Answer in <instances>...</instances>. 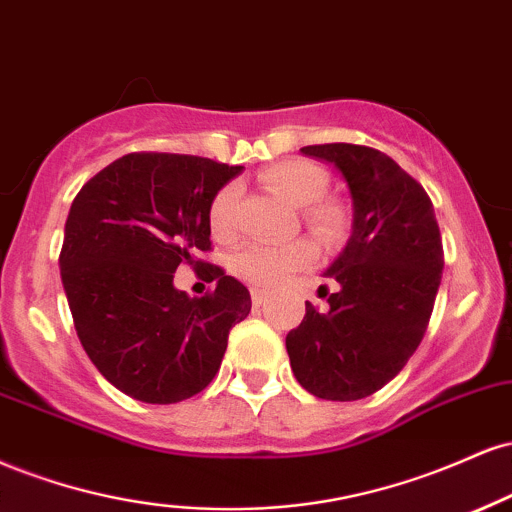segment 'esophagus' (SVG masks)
<instances>
[{
    "label": "esophagus",
    "instance_id": "34e87169",
    "mask_svg": "<svg viewBox=\"0 0 512 512\" xmlns=\"http://www.w3.org/2000/svg\"><path fill=\"white\" fill-rule=\"evenodd\" d=\"M251 299H254V304H263L268 299V292L261 290V287H251Z\"/></svg>",
    "mask_w": 512,
    "mask_h": 512
}]
</instances>
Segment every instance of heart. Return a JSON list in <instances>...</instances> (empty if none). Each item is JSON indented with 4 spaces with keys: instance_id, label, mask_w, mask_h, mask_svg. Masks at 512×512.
<instances>
[{
    "instance_id": "heart-1",
    "label": "heart",
    "mask_w": 512,
    "mask_h": 512,
    "mask_svg": "<svg viewBox=\"0 0 512 512\" xmlns=\"http://www.w3.org/2000/svg\"><path fill=\"white\" fill-rule=\"evenodd\" d=\"M263 182L292 203L302 206L306 227L321 242L335 244L350 230V215L338 198H328L330 174L311 160H280L263 172ZM239 191L237 184H225L213 196L208 208V222L215 239L230 242L239 227ZM316 244L306 237L290 239L282 244H246L232 258V268L239 278L251 285H278L287 275L297 273L316 261Z\"/></svg>"
}]
</instances>
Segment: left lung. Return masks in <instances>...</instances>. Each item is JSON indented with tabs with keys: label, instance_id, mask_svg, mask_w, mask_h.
Segmentation results:
<instances>
[{
	"label": "left lung",
	"instance_id": "obj_1",
	"mask_svg": "<svg viewBox=\"0 0 512 512\" xmlns=\"http://www.w3.org/2000/svg\"><path fill=\"white\" fill-rule=\"evenodd\" d=\"M333 162L350 186L354 220L328 268V309L306 302L287 333L297 381L323 400L352 402L400 374L422 342L443 275V242L424 186L381 150L357 143L304 146Z\"/></svg>",
	"mask_w": 512,
	"mask_h": 512
}]
</instances>
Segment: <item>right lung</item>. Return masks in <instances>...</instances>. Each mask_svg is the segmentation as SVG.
Returning <instances> with one entry per match:
<instances>
[{
	"instance_id": "add662e5",
	"label": "right lung",
	"mask_w": 512,
	"mask_h": 512,
	"mask_svg": "<svg viewBox=\"0 0 512 512\" xmlns=\"http://www.w3.org/2000/svg\"><path fill=\"white\" fill-rule=\"evenodd\" d=\"M242 172L210 158L129 153L83 184L64 227L59 270L76 335L114 388L150 405H172L218 374L234 323L251 294L210 251L208 208ZM191 265L219 282L203 298L173 287Z\"/></svg>"
}]
</instances>
